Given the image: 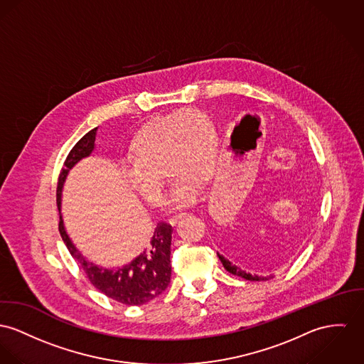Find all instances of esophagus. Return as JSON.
Segmentation results:
<instances>
[{
  "instance_id": "1",
  "label": "esophagus",
  "mask_w": 364,
  "mask_h": 364,
  "mask_svg": "<svg viewBox=\"0 0 364 364\" xmlns=\"http://www.w3.org/2000/svg\"><path fill=\"white\" fill-rule=\"evenodd\" d=\"M186 215H187V213H183V212H181V213H176V215H174V216H171L168 220H170V223L176 224L178 220H180V219H181V218H184Z\"/></svg>"
}]
</instances>
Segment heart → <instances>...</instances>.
<instances>
[{"label": "heart", "instance_id": "heart-1", "mask_svg": "<svg viewBox=\"0 0 364 364\" xmlns=\"http://www.w3.org/2000/svg\"><path fill=\"white\" fill-rule=\"evenodd\" d=\"M218 158V136L199 111H177L149 122L130 145V165L123 168L129 186L149 205L162 200L164 176L171 177L168 202L194 199L196 186L210 178Z\"/></svg>", "mask_w": 364, "mask_h": 364}]
</instances>
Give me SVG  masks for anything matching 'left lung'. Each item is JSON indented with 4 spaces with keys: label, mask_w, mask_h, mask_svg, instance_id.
<instances>
[{
    "label": "left lung",
    "mask_w": 364,
    "mask_h": 364,
    "mask_svg": "<svg viewBox=\"0 0 364 364\" xmlns=\"http://www.w3.org/2000/svg\"><path fill=\"white\" fill-rule=\"evenodd\" d=\"M225 235H228V237H225V238H228L227 240L228 245L224 248L223 253L218 252V256H219L220 262L223 263L224 269L228 273L248 281H266L273 279V276H257V274H251V273H247L245 270H242L238 266V262L241 259V253L245 250L247 244H244V241L234 234L225 232Z\"/></svg>",
    "instance_id": "1"
}]
</instances>
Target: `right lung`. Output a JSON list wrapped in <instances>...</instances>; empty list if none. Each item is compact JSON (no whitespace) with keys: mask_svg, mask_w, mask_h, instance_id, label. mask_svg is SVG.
<instances>
[{"mask_svg":"<svg viewBox=\"0 0 364 364\" xmlns=\"http://www.w3.org/2000/svg\"><path fill=\"white\" fill-rule=\"evenodd\" d=\"M97 127L84 134L76 145L70 149L63 164L58 187H56V205L60 213V193L69 170L80 159L91 155L95 145ZM171 225L161 222L156 225L151 241L146 248L129 264L117 269H107L88 262L80 252L76 250L69 235L66 234L62 215L59 216V232L70 252V255L80 263L87 279L108 298L129 306L144 305L154 298L159 296L170 282L171 264H170V245H171Z\"/></svg>","mask_w":364,"mask_h":364,"instance_id":"add662e5","label":"right lung"}]
</instances>
